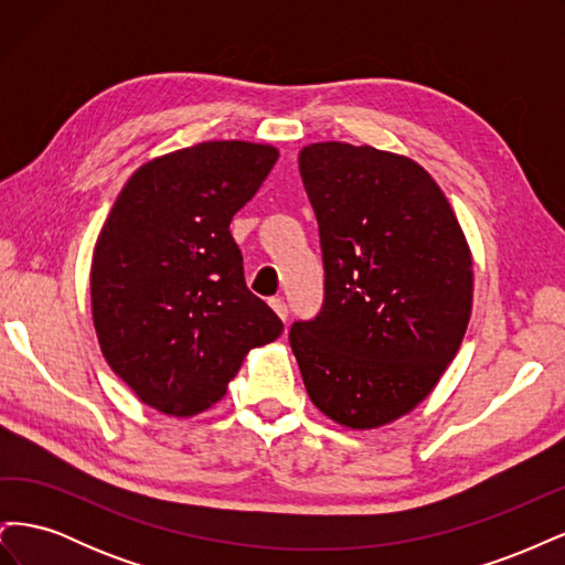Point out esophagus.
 Wrapping results in <instances>:
<instances>
[{
    "label": "esophagus",
    "mask_w": 565,
    "mask_h": 565,
    "mask_svg": "<svg viewBox=\"0 0 565 565\" xmlns=\"http://www.w3.org/2000/svg\"><path fill=\"white\" fill-rule=\"evenodd\" d=\"M268 303H270V309L280 316V320H287L289 311H287V303L282 299H270Z\"/></svg>",
    "instance_id": "1"
}]
</instances>
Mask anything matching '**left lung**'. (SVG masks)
I'll use <instances>...</instances> for the list:
<instances>
[{
	"label": "left lung",
	"instance_id": "8db88e82",
	"mask_svg": "<svg viewBox=\"0 0 565 565\" xmlns=\"http://www.w3.org/2000/svg\"><path fill=\"white\" fill-rule=\"evenodd\" d=\"M320 226L324 303L289 330L309 398L365 431L415 409L457 355L471 318V249L446 193L398 152L303 146Z\"/></svg>",
	"mask_w": 565,
	"mask_h": 565
}]
</instances>
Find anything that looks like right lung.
Returning <instances> with one entry per match:
<instances>
[{"label":"right lung","instance_id":"add662e5","mask_svg":"<svg viewBox=\"0 0 565 565\" xmlns=\"http://www.w3.org/2000/svg\"><path fill=\"white\" fill-rule=\"evenodd\" d=\"M278 148L204 141L152 158L119 191L92 256V318L110 370L141 403L193 417L224 398L280 318L254 297L228 231Z\"/></svg>","mask_w":565,"mask_h":565}]
</instances>
